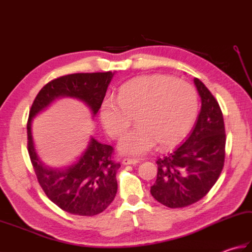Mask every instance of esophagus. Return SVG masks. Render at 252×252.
<instances>
[{"label": "esophagus", "instance_id": "1", "mask_svg": "<svg viewBox=\"0 0 252 252\" xmlns=\"http://www.w3.org/2000/svg\"><path fill=\"white\" fill-rule=\"evenodd\" d=\"M140 161L137 159H130V158H125L122 159V163L123 164H136Z\"/></svg>", "mask_w": 252, "mask_h": 252}]
</instances>
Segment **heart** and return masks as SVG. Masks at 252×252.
<instances>
[{
	"label": "heart",
	"instance_id": "heart-1",
	"mask_svg": "<svg viewBox=\"0 0 252 252\" xmlns=\"http://www.w3.org/2000/svg\"><path fill=\"white\" fill-rule=\"evenodd\" d=\"M198 98L194 88L165 74L136 78L119 89L117 100L104 99L99 118L110 137L118 138L131 126H136L123 136L118 149L130 156H141L158 144L169 147L189 131L195 121Z\"/></svg>",
	"mask_w": 252,
	"mask_h": 252
}]
</instances>
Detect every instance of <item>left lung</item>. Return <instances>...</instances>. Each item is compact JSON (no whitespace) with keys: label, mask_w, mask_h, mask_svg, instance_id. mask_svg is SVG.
<instances>
[{"label":"left lung","mask_w":252,"mask_h":252,"mask_svg":"<svg viewBox=\"0 0 252 252\" xmlns=\"http://www.w3.org/2000/svg\"><path fill=\"white\" fill-rule=\"evenodd\" d=\"M194 83L201 109L189 136L158 158L152 196L169 208H183L200 200L216 184L225 158V127L220 106L199 79Z\"/></svg>","instance_id":"8db88e82"}]
</instances>
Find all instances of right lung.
<instances>
[{"instance_id": "obj_1", "label": "right lung", "mask_w": 252, "mask_h": 252, "mask_svg": "<svg viewBox=\"0 0 252 252\" xmlns=\"http://www.w3.org/2000/svg\"><path fill=\"white\" fill-rule=\"evenodd\" d=\"M115 72L72 73L57 78L41 89L31 106L27 134L28 152L37 181L46 196L63 211L92 217L103 212L117 194L116 174L120 163L112 160L114 148L91 136L77 161L63 168H52L40 159L32 137V120L53 101L77 98L87 105L92 117L97 114Z\"/></svg>"}]
</instances>
